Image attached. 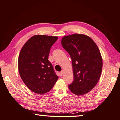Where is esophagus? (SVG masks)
I'll list each match as a JSON object with an SVG mask.
<instances>
[{
	"mask_svg": "<svg viewBox=\"0 0 120 120\" xmlns=\"http://www.w3.org/2000/svg\"><path fill=\"white\" fill-rule=\"evenodd\" d=\"M64 70H62V71H61L60 73H59V74H60V76H62L63 75H64Z\"/></svg>",
	"mask_w": 120,
	"mask_h": 120,
	"instance_id": "obj_1",
	"label": "esophagus"
}]
</instances>
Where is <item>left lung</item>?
Returning a JSON list of instances; mask_svg holds the SVG:
<instances>
[{"instance_id": "left-lung-1", "label": "left lung", "mask_w": 120, "mask_h": 120, "mask_svg": "<svg viewBox=\"0 0 120 120\" xmlns=\"http://www.w3.org/2000/svg\"><path fill=\"white\" fill-rule=\"evenodd\" d=\"M61 44L72 61L73 80L68 86L72 93L83 95L89 92L99 80L102 58L97 45L89 36L75 33L64 36Z\"/></svg>"}]
</instances>
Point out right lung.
Wrapping results in <instances>:
<instances>
[{
  "label": "right lung",
  "mask_w": 120,
  "mask_h": 120,
  "mask_svg": "<svg viewBox=\"0 0 120 120\" xmlns=\"http://www.w3.org/2000/svg\"><path fill=\"white\" fill-rule=\"evenodd\" d=\"M57 39V36L34 35L20 52V75L26 86L37 94H44L50 91L58 80V76L48 60L50 49Z\"/></svg>",
  "instance_id": "1"
}]
</instances>
